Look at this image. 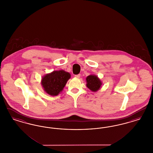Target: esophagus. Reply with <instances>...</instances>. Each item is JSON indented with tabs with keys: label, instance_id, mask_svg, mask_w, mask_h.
<instances>
[{
	"label": "esophagus",
	"instance_id": "esophagus-1",
	"mask_svg": "<svg viewBox=\"0 0 153 153\" xmlns=\"http://www.w3.org/2000/svg\"><path fill=\"white\" fill-rule=\"evenodd\" d=\"M75 77H76V78H80V74H76V75H75Z\"/></svg>",
	"mask_w": 153,
	"mask_h": 153
}]
</instances>
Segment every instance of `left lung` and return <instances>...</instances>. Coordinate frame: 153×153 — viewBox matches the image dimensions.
<instances>
[{
    "label": "left lung",
    "instance_id": "8db88e82",
    "mask_svg": "<svg viewBox=\"0 0 153 153\" xmlns=\"http://www.w3.org/2000/svg\"><path fill=\"white\" fill-rule=\"evenodd\" d=\"M87 87L92 92L97 91L102 86L101 80L95 75H89L86 78Z\"/></svg>",
    "mask_w": 153,
    "mask_h": 153
}]
</instances>
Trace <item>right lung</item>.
Segmentation results:
<instances>
[{"mask_svg": "<svg viewBox=\"0 0 153 153\" xmlns=\"http://www.w3.org/2000/svg\"><path fill=\"white\" fill-rule=\"evenodd\" d=\"M71 78V74L63 70L53 71L42 77L41 84L44 91L51 96L58 95Z\"/></svg>", "mask_w": 153, "mask_h": 153, "instance_id": "right-lung-1", "label": "right lung"}]
</instances>
